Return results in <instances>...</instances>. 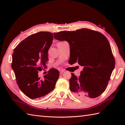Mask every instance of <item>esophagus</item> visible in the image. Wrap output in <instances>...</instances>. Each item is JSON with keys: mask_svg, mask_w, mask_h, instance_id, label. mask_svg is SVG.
<instances>
[{"mask_svg": "<svg viewBox=\"0 0 125 125\" xmlns=\"http://www.w3.org/2000/svg\"><path fill=\"white\" fill-rule=\"evenodd\" d=\"M59 71H60V73H63L64 72V70H63V69H60Z\"/></svg>", "mask_w": 125, "mask_h": 125, "instance_id": "esophagus-1", "label": "esophagus"}]
</instances>
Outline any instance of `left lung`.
I'll return each instance as SVG.
<instances>
[{
  "mask_svg": "<svg viewBox=\"0 0 125 125\" xmlns=\"http://www.w3.org/2000/svg\"><path fill=\"white\" fill-rule=\"evenodd\" d=\"M54 37L69 44L70 64L77 62L83 68L79 77L71 73V91L77 97L87 100L102 94L115 67L107 38L102 33L86 28L54 33Z\"/></svg>",
  "mask_w": 125,
  "mask_h": 125,
  "instance_id": "obj_1",
  "label": "left lung"
}]
</instances>
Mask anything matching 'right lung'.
I'll list each match as a JSON object with an SVG mask.
<instances>
[{"label":"right lung","mask_w":125,"mask_h":125,"mask_svg":"<svg viewBox=\"0 0 125 125\" xmlns=\"http://www.w3.org/2000/svg\"><path fill=\"white\" fill-rule=\"evenodd\" d=\"M53 35L49 31H40L22 41L14 49L12 68L19 87L31 99H40L55 88L59 72L52 69L44 80L38 71L46 68L48 52L52 43Z\"/></svg>","instance_id":"obj_1"}]
</instances>
